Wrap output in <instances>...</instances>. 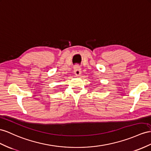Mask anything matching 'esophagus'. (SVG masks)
<instances>
[{
    "label": "esophagus",
    "instance_id": "34e87169",
    "mask_svg": "<svg viewBox=\"0 0 151 151\" xmlns=\"http://www.w3.org/2000/svg\"><path fill=\"white\" fill-rule=\"evenodd\" d=\"M74 73L75 75L79 76L81 74V68L78 66V65H75L74 68Z\"/></svg>",
    "mask_w": 151,
    "mask_h": 151
}]
</instances>
